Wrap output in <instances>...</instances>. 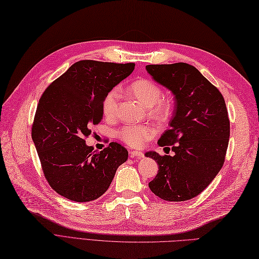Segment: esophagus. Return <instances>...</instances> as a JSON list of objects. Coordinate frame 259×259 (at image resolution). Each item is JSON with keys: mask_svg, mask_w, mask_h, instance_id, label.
Masks as SVG:
<instances>
[{"mask_svg": "<svg viewBox=\"0 0 259 259\" xmlns=\"http://www.w3.org/2000/svg\"><path fill=\"white\" fill-rule=\"evenodd\" d=\"M130 156L132 158H141V157H144V154L142 151H137V150H131L130 151Z\"/></svg>", "mask_w": 259, "mask_h": 259, "instance_id": "34e87169", "label": "esophagus"}]
</instances>
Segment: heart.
<instances>
[{
    "label": "heart",
    "instance_id": "heart-1",
    "mask_svg": "<svg viewBox=\"0 0 259 259\" xmlns=\"http://www.w3.org/2000/svg\"><path fill=\"white\" fill-rule=\"evenodd\" d=\"M130 90L141 102L150 108V114L158 119H165L170 113V102L163 99L162 90L155 81L150 79H138L130 85ZM121 91L118 87L112 88L106 92L102 101V111L105 117H115L118 108ZM158 128L151 123L126 125L116 132V136L130 147L140 148L144 144L156 136Z\"/></svg>",
    "mask_w": 259,
    "mask_h": 259
}]
</instances>
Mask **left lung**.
Listing matches in <instances>:
<instances>
[{
    "label": "left lung",
    "instance_id": "1",
    "mask_svg": "<svg viewBox=\"0 0 259 259\" xmlns=\"http://www.w3.org/2000/svg\"><path fill=\"white\" fill-rule=\"evenodd\" d=\"M146 70L176 100L170 127L158 141L175 155L145 154L158 163V174L148 186L165 201L190 200L211 184L225 160L230 119L224 98L197 68L185 62L148 65Z\"/></svg>",
    "mask_w": 259,
    "mask_h": 259
}]
</instances>
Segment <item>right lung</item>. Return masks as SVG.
I'll return each instance as SVG.
<instances>
[{"label": "right lung", "mask_w": 259, "mask_h": 259, "mask_svg": "<svg viewBox=\"0 0 259 259\" xmlns=\"http://www.w3.org/2000/svg\"><path fill=\"white\" fill-rule=\"evenodd\" d=\"M135 64L80 60L50 83L39 99L31 138L49 186L71 201L88 202L108 190L118 166L127 160L122 145L101 151L87 146L91 125L103 117L109 90L133 72Z\"/></svg>", "instance_id": "obj_1"}]
</instances>
